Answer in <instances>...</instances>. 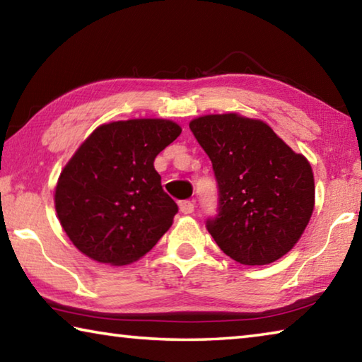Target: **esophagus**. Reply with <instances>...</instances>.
Listing matches in <instances>:
<instances>
[{"label":"esophagus","instance_id":"1","mask_svg":"<svg viewBox=\"0 0 362 362\" xmlns=\"http://www.w3.org/2000/svg\"><path fill=\"white\" fill-rule=\"evenodd\" d=\"M179 207H180V212H182V214H192V212L194 211V204H193V201H189V199H187V201H180Z\"/></svg>","mask_w":362,"mask_h":362}]
</instances>
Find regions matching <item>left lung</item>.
Segmentation results:
<instances>
[{"label": "left lung", "instance_id": "1", "mask_svg": "<svg viewBox=\"0 0 362 362\" xmlns=\"http://www.w3.org/2000/svg\"><path fill=\"white\" fill-rule=\"evenodd\" d=\"M189 131L209 156L218 188L206 228L243 265H268L296 246L315 207V179L265 122L235 113L201 116Z\"/></svg>", "mask_w": 362, "mask_h": 362}]
</instances>
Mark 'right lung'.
<instances>
[{
	"label": "right lung",
	"instance_id": "obj_1",
	"mask_svg": "<svg viewBox=\"0 0 362 362\" xmlns=\"http://www.w3.org/2000/svg\"><path fill=\"white\" fill-rule=\"evenodd\" d=\"M168 119L103 124L60 174L56 211L71 243L93 260L126 265L150 252L179 212L153 161L180 136Z\"/></svg>",
	"mask_w": 362,
	"mask_h": 362
}]
</instances>
